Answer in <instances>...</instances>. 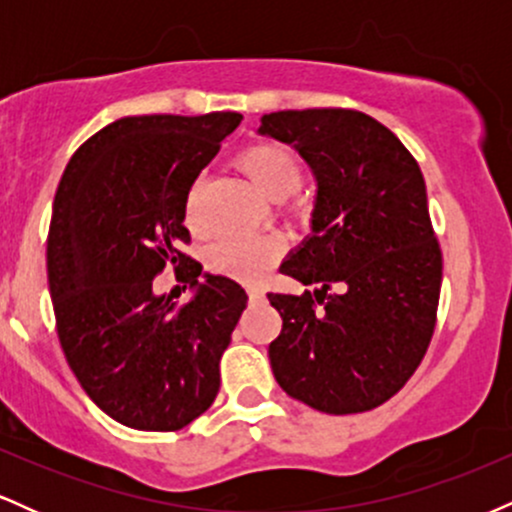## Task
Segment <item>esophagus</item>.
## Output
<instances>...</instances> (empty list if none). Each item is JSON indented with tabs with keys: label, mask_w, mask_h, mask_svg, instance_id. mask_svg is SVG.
Returning a JSON list of instances; mask_svg holds the SVG:
<instances>
[{
	"label": "esophagus",
	"mask_w": 512,
	"mask_h": 512,
	"mask_svg": "<svg viewBox=\"0 0 512 512\" xmlns=\"http://www.w3.org/2000/svg\"><path fill=\"white\" fill-rule=\"evenodd\" d=\"M248 296H250V301H262V298H264V291H262V289H257V286H250V289H248Z\"/></svg>",
	"instance_id": "obj_1"
}]
</instances>
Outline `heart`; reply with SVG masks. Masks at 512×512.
<instances>
[{
    "instance_id": "obj_1",
    "label": "heart",
    "mask_w": 512,
    "mask_h": 512,
    "mask_svg": "<svg viewBox=\"0 0 512 512\" xmlns=\"http://www.w3.org/2000/svg\"><path fill=\"white\" fill-rule=\"evenodd\" d=\"M238 168L248 175L262 197L279 202L301 187L303 170L298 158L279 144H252L238 154ZM195 192L187 202V223L195 226ZM284 243L276 236H223L207 250V264L214 272L240 281L262 279L279 262Z\"/></svg>"
}]
</instances>
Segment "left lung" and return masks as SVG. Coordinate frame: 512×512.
Instances as JSON below:
<instances>
[{
	"label": "left lung",
	"mask_w": 512,
	"mask_h": 512,
	"mask_svg": "<svg viewBox=\"0 0 512 512\" xmlns=\"http://www.w3.org/2000/svg\"><path fill=\"white\" fill-rule=\"evenodd\" d=\"M257 132L293 146L317 185L310 236L281 264L317 289L267 293L284 320L269 344L276 383L325 414L380 407L436 327L443 257L419 163L358 110H281Z\"/></svg>",
	"instance_id": "8db88e82"
}]
</instances>
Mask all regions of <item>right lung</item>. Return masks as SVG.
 Here are the masks:
<instances>
[{
	"label": "right lung",
	"mask_w": 512,
	"mask_h": 512,
	"mask_svg": "<svg viewBox=\"0 0 512 512\" xmlns=\"http://www.w3.org/2000/svg\"><path fill=\"white\" fill-rule=\"evenodd\" d=\"M240 120L122 117L64 168L48 233L57 334L86 395L122 426L180 431L219 395L221 354L248 296L180 245L190 243L187 195ZM168 261L193 289L185 306L153 293Z\"/></svg>",
	"instance_id": "right-lung-1"
}]
</instances>
